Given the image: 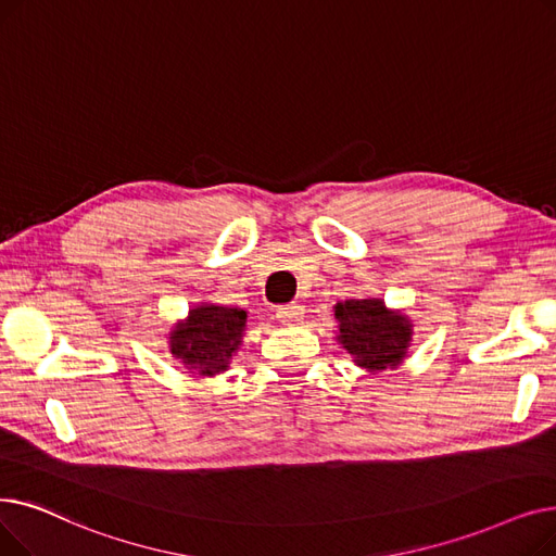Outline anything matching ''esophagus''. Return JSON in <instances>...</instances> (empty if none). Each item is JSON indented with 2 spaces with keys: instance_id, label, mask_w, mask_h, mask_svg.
Here are the masks:
<instances>
[{
  "instance_id": "obj_1",
  "label": "esophagus",
  "mask_w": 556,
  "mask_h": 556,
  "mask_svg": "<svg viewBox=\"0 0 556 556\" xmlns=\"http://www.w3.org/2000/svg\"><path fill=\"white\" fill-rule=\"evenodd\" d=\"M303 314H305V309H303V305H299V303L280 305V307L276 309L278 321L285 324V326H299L301 319H303Z\"/></svg>"
}]
</instances>
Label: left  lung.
Segmentation results:
<instances>
[{
  "label": "left lung",
  "instance_id": "8db88e82",
  "mask_svg": "<svg viewBox=\"0 0 556 556\" xmlns=\"http://www.w3.org/2000/svg\"><path fill=\"white\" fill-rule=\"evenodd\" d=\"M337 341L368 374L399 368L412 341V321L382 299H351L334 305Z\"/></svg>",
  "mask_w": 556,
  "mask_h": 556
}]
</instances>
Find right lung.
<instances>
[{"label": "right lung", "mask_w": 556, "mask_h": 556, "mask_svg": "<svg viewBox=\"0 0 556 556\" xmlns=\"http://www.w3.org/2000/svg\"><path fill=\"white\" fill-rule=\"evenodd\" d=\"M244 328L247 309L201 303L169 332V351L185 368L213 378L226 371L232 355L242 346Z\"/></svg>", "instance_id": "1"}]
</instances>
